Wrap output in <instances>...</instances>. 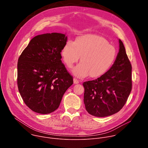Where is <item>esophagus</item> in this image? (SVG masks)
<instances>
[{
    "label": "esophagus",
    "mask_w": 148,
    "mask_h": 148,
    "mask_svg": "<svg viewBox=\"0 0 148 148\" xmlns=\"http://www.w3.org/2000/svg\"><path fill=\"white\" fill-rule=\"evenodd\" d=\"M73 81H74V83L75 84H78V83H79V80H78V79H77L76 78H74V79H73Z\"/></svg>",
    "instance_id": "obj_1"
}]
</instances>
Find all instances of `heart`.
Segmentation results:
<instances>
[{
  "label": "heart",
  "instance_id": "obj_1",
  "mask_svg": "<svg viewBox=\"0 0 148 148\" xmlns=\"http://www.w3.org/2000/svg\"><path fill=\"white\" fill-rule=\"evenodd\" d=\"M61 56L69 68H71L81 57V62L72 70L73 74L80 78L89 75L97 78L111 67L116 50L104 37L88 34L78 37L74 43L67 41L62 49Z\"/></svg>",
  "mask_w": 148,
  "mask_h": 148
}]
</instances>
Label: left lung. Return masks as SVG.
<instances>
[{
	"label": "left lung",
	"instance_id": "obj_1",
	"mask_svg": "<svg viewBox=\"0 0 148 148\" xmlns=\"http://www.w3.org/2000/svg\"><path fill=\"white\" fill-rule=\"evenodd\" d=\"M110 69L96 79L84 82V102L87 112L105 117L119 112L132 90V66L122 41Z\"/></svg>",
	"mask_w": 148,
	"mask_h": 148
}]
</instances>
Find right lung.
Returning <instances> with one entry per match:
<instances>
[{
    "instance_id": "1",
    "label": "right lung",
    "mask_w": 148,
    "mask_h": 148,
    "mask_svg": "<svg viewBox=\"0 0 148 148\" xmlns=\"http://www.w3.org/2000/svg\"><path fill=\"white\" fill-rule=\"evenodd\" d=\"M66 34L52 33L33 37L17 62V86L24 102L33 111L47 114L56 110L73 78L62 63Z\"/></svg>"
}]
</instances>
